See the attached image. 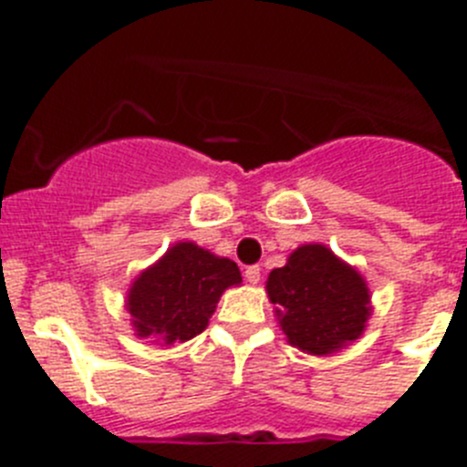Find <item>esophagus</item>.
I'll return each mask as SVG.
<instances>
[{"mask_svg":"<svg viewBox=\"0 0 467 467\" xmlns=\"http://www.w3.org/2000/svg\"><path fill=\"white\" fill-rule=\"evenodd\" d=\"M259 278H262V269H259L257 264H253V266H247V269H245V280H247V283L257 285Z\"/></svg>","mask_w":467,"mask_h":467,"instance_id":"obj_1","label":"esophagus"}]
</instances>
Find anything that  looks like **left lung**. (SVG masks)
I'll return each mask as SVG.
<instances>
[{"label":"left lung","mask_w":467,"mask_h":467,"mask_svg":"<svg viewBox=\"0 0 467 467\" xmlns=\"http://www.w3.org/2000/svg\"><path fill=\"white\" fill-rule=\"evenodd\" d=\"M269 299L283 311L280 327L296 348L329 356L356 341L369 317V290L348 264L325 245H301L266 280Z\"/></svg>","instance_id":"1"}]
</instances>
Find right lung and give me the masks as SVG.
<instances>
[{
    "instance_id": "right-lung-1",
    "label": "right lung",
    "mask_w": 467,
    "mask_h": 467,
    "mask_svg": "<svg viewBox=\"0 0 467 467\" xmlns=\"http://www.w3.org/2000/svg\"><path fill=\"white\" fill-rule=\"evenodd\" d=\"M241 283L236 262L214 257L193 243H177L130 287L128 311L138 337L166 344L193 339L208 325L222 292Z\"/></svg>"
}]
</instances>
